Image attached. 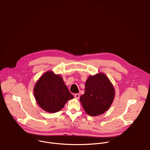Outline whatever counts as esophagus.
Masks as SVG:
<instances>
[{"mask_svg":"<svg viewBox=\"0 0 150 150\" xmlns=\"http://www.w3.org/2000/svg\"><path fill=\"white\" fill-rule=\"evenodd\" d=\"M79 97H80L79 94H75L74 95V97H75L76 99H77V100H78V99L79 98Z\"/></svg>","mask_w":150,"mask_h":150,"instance_id":"obj_1","label":"esophagus"}]
</instances>
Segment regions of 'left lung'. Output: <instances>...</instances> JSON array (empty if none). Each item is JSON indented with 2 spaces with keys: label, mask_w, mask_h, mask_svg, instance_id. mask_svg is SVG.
I'll list each match as a JSON object with an SVG mask.
<instances>
[{
  "label": "left lung",
  "mask_w": 150,
  "mask_h": 150,
  "mask_svg": "<svg viewBox=\"0 0 150 150\" xmlns=\"http://www.w3.org/2000/svg\"><path fill=\"white\" fill-rule=\"evenodd\" d=\"M114 97L115 90L110 81L104 74L99 73L88 77L80 101L86 113L95 116L108 110Z\"/></svg>",
  "instance_id": "8db88e82"
}]
</instances>
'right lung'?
Segmentation results:
<instances>
[{"mask_svg":"<svg viewBox=\"0 0 150 150\" xmlns=\"http://www.w3.org/2000/svg\"><path fill=\"white\" fill-rule=\"evenodd\" d=\"M34 94L38 104L49 113L62 110L66 103L74 98L63 78L52 71L47 72L38 80Z\"/></svg>","mask_w":150,"mask_h":150,"instance_id":"right-lung-1","label":"right lung"}]
</instances>
